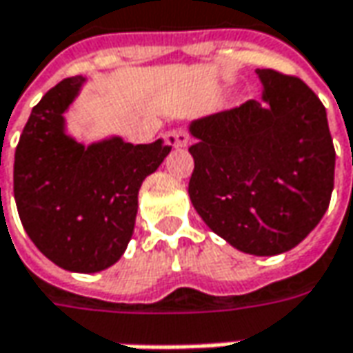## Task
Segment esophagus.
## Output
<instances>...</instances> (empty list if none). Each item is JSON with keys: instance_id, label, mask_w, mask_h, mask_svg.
I'll return each mask as SVG.
<instances>
[{"instance_id": "obj_1", "label": "esophagus", "mask_w": 353, "mask_h": 353, "mask_svg": "<svg viewBox=\"0 0 353 353\" xmlns=\"http://www.w3.org/2000/svg\"><path fill=\"white\" fill-rule=\"evenodd\" d=\"M170 134H172V141H174L176 147H186L190 143V134L185 129H176V131H172Z\"/></svg>"}]
</instances>
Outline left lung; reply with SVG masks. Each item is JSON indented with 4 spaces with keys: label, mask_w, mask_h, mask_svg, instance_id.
<instances>
[{
    "label": "left lung",
    "mask_w": 353,
    "mask_h": 353,
    "mask_svg": "<svg viewBox=\"0 0 353 353\" xmlns=\"http://www.w3.org/2000/svg\"><path fill=\"white\" fill-rule=\"evenodd\" d=\"M262 99L190 123L192 206L240 252L282 254L322 221L336 150L326 107L302 79L256 69Z\"/></svg>",
    "instance_id": "8db88e82"
}]
</instances>
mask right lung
<instances>
[{
	"label": "right lung",
	"mask_w": 353,
	"mask_h": 353,
	"mask_svg": "<svg viewBox=\"0 0 353 353\" xmlns=\"http://www.w3.org/2000/svg\"><path fill=\"white\" fill-rule=\"evenodd\" d=\"M83 77L49 89L15 149L13 194L21 224L51 262L71 272L113 266L132 236L139 188L165 161L163 139L131 145L113 137L89 147L65 132L63 113Z\"/></svg>",
	"instance_id": "add662e5"
}]
</instances>
